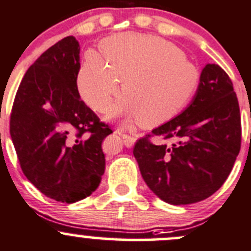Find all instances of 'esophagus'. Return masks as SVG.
<instances>
[{
  "instance_id": "1",
  "label": "esophagus",
  "mask_w": 251,
  "mask_h": 251,
  "mask_svg": "<svg viewBox=\"0 0 251 251\" xmlns=\"http://www.w3.org/2000/svg\"><path fill=\"white\" fill-rule=\"evenodd\" d=\"M116 133H117L118 135L122 136L123 143H125L126 147H131L134 145V143H135V136H133V135H130V134L126 133V131L123 130L122 128H118L117 130H116Z\"/></svg>"
}]
</instances>
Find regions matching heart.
<instances>
[{
	"label": "heart",
	"mask_w": 251,
	"mask_h": 251,
	"mask_svg": "<svg viewBox=\"0 0 251 251\" xmlns=\"http://www.w3.org/2000/svg\"><path fill=\"white\" fill-rule=\"evenodd\" d=\"M105 62L87 53L77 74V90L92 110H105L120 90L125 95L108 117L139 121L146 126L168 122L188 105L200 87L201 74L185 53L153 35L126 32L100 43Z\"/></svg>",
	"instance_id": "1"
}]
</instances>
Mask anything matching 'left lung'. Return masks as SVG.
I'll list each match as a JSON object with an SVG mask.
<instances>
[{
  "instance_id": "left-lung-1",
  "label": "left lung",
  "mask_w": 251,
  "mask_h": 251,
  "mask_svg": "<svg viewBox=\"0 0 251 251\" xmlns=\"http://www.w3.org/2000/svg\"><path fill=\"white\" fill-rule=\"evenodd\" d=\"M152 136L162 143L153 144ZM241 140V112L231 78L219 65L208 64L190 106L139 139L133 153L150 190L164 202L185 205L210 197L224 185Z\"/></svg>"
}]
</instances>
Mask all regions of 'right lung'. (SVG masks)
<instances>
[{
    "label": "right lung",
    "instance_id": "add662e5",
    "mask_svg": "<svg viewBox=\"0 0 251 251\" xmlns=\"http://www.w3.org/2000/svg\"><path fill=\"white\" fill-rule=\"evenodd\" d=\"M79 45L68 36L30 66L10 113L23 173L43 195L63 203L97 190L105 172L101 144L112 133L79 98Z\"/></svg>",
    "mask_w": 251,
    "mask_h": 251
}]
</instances>
